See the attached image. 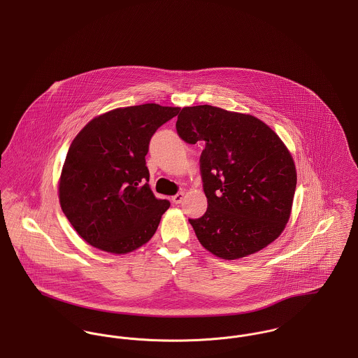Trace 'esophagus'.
<instances>
[{
    "instance_id": "1",
    "label": "esophagus",
    "mask_w": 358,
    "mask_h": 358,
    "mask_svg": "<svg viewBox=\"0 0 358 358\" xmlns=\"http://www.w3.org/2000/svg\"><path fill=\"white\" fill-rule=\"evenodd\" d=\"M184 197H185V193L178 192L177 194H174V196L171 197V200H173V203H176V204H180V203L184 200Z\"/></svg>"
}]
</instances>
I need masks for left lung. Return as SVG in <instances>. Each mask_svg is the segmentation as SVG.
<instances>
[{
	"label": "left lung",
	"mask_w": 358,
	"mask_h": 358,
	"mask_svg": "<svg viewBox=\"0 0 358 358\" xmlns=\"http://www.w3.org/2000/svg\"><path fill=\"white\" fill-rule=\"evenodd\" d=\"M177 134L204 141L200 157L208 208L189 220L199 243L224 260L270 245L289 222L297 171L275 132L255 115L210 105L182 108Z\"/></svg>",
	"instance_id": "1"
}]
</instances>
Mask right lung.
<instances>
[{
  "label": "right lung",
  "instance_id": "right-lung-1",
  "mask_svg": "<svg viewBox=\"0 0 358 358\" xmlns=\"http://www.w3.org/2000/svg\"><path fill=\"white\" fill-rule=\"evenodd\" d=\"M180 108L145 103L94 117L73 138L58 180L62 213L83 240L113 255L147 244L170 207L151 191L150 138Z\"/></svg>",
  "mask_w": 358,
  "mask_h": 358
}]
</instances>
